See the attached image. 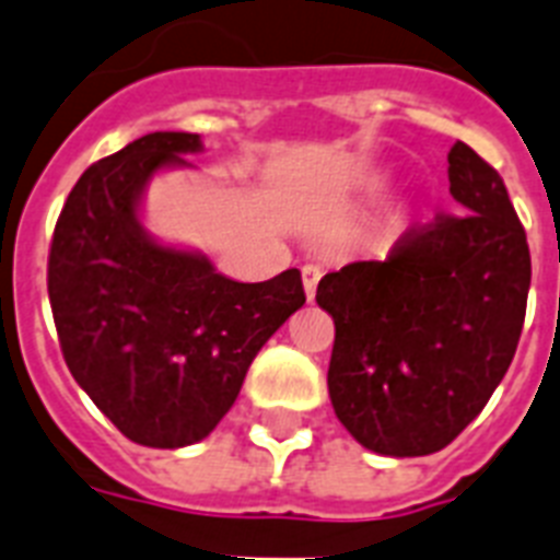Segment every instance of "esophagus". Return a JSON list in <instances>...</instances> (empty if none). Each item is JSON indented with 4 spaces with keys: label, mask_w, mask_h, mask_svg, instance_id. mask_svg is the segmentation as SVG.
<instances>
[{
    "label": "esophagus",
    "mask_w": 560,
    "mask_h": 560,
    "mask_svg": "<svg viewBox=\"0 0 560 560\" xmlns=\"http://www.w3.org/2000/svg\"><path fill=\"white\" fill-rule=\"evenodd\" d=\"M322 279V270L316 265H304L302 267V281H304V293H307V302H313V295H316V284Z\"/></svg>",
    "instance_id": "obj_1"
}]
</instances>
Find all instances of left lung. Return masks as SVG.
<instances>
[{
	"instance_id": "obj_1",
	"label": "left lung",
	"mask_w": 560,
	"mask_h": 560,
	"mask_svg": "<svg viewBox=\"0 0 560 560\" xmlns=\"http://www.w3.org/2000/svg\"><path fill=\"white\" fill-rule=\"evenodd\" d=\"M457 215L411 224L383 261L327 272L330 402L353 440L388 457L452 443L512 365L526 316L529 244L503 177L471 147L448 152Z\"/></svg>"
}]
</instances>
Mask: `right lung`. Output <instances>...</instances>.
Instances as JSON below:
<instances>
[{
    "label": "right lung",
    "instance_id": "add662e5",
    "mask_svg": "<svg viewBox=\"0 0 560 560\" xmlns=\"http://www.w3.org/2000/svg\"><path fill=\"white\" fill-rule=\"evenodd\" d=\"M201 135L152 131L80 175L54 226L48 299L77 385L131 443L184 448L233 408L249 362L304 304L302 272L244 284L140 224L147 184Z\"/></svg>",
    "mask_w": 560,
    "mask_h": 560
}]
</instances>
